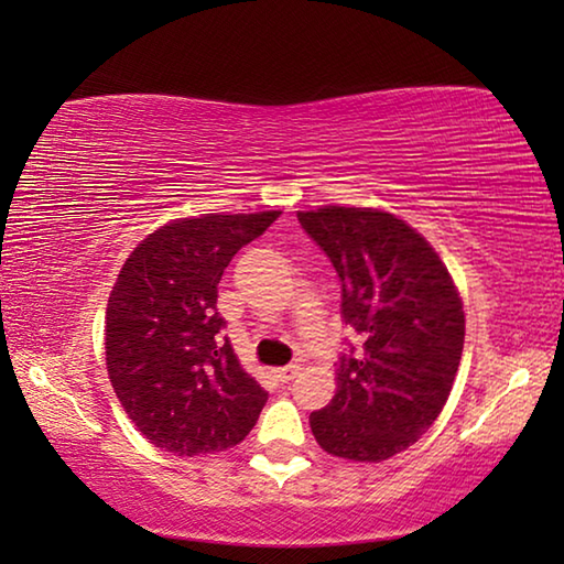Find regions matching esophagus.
Here are the masks:
<instances>
[{
  "label": "esophagus",
  "instance_id": "esophagus-1",
  "mask_svg": "<svg viewBox=\"0 0 564 564\" xmlns=\"http://www.w3.org/2000/svg\"><path fill=\"white\" fill-rule=\"evenodd\" d=\"M275 373H279V380H283V383H289V380H293L295 376L301 373V366H295V362H291V366L279 368V370H275Z\"/></svg>",
  "mask_w": 564,
  "mask_h": 564
}]
</instances>
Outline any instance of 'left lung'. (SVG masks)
Listing matches in <instances>:
<instances>
[{"label":"left lung","mask_w":564,"mask_h":564,"mask_svg":"<svg viewBox=\"0 0 564 564\" xmlns=\"http://www.w3.org/2000/svg\"><path fill=\"white\" fill-rule=\"evenodd\" d=\"M336 269L340 313L362 338L338 360V390L311 413L323 451L380 463L413 445L441 415L465 343V313L435 248L378 208L299 212Z\"/></svg>","instance_id":"obj_1"}]
</instances>
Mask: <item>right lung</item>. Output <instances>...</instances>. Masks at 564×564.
<instances>
[{
  "label": "right lung",
  "instance_id": "right-lung-1",
  "mask_svg": "<svg viewBox=\"0 0 564 564\" xmlns=\"http://www.w3.org/2000/svg\"><path fill=\"white\" fill-rule=\"evenodd\" d=\"M279 214L176 218L121 265L107 305V368L131 423L161 451H226L251 433L269 400L221 343L216 299L226 265Z\"/></svg>",
  "mask_w": 564,
  "mask_h": 564
}]
</instances>
